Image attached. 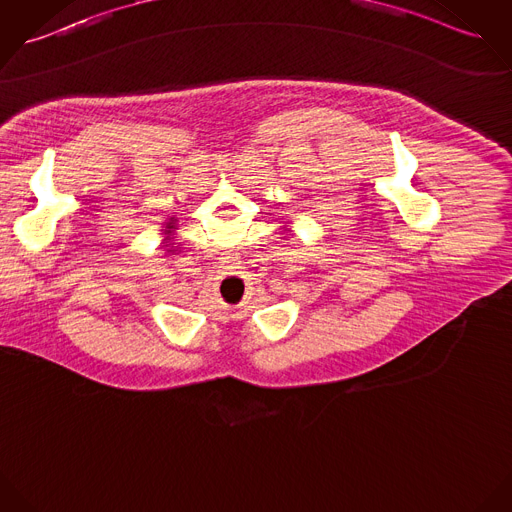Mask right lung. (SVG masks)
Segmentation results:
<instances>
[{"label": "right lung", "mask_w": 512, "mask_h": 512, "mask_svg": "<svg viewBox=\"0 0 512 512\" xmlns=\"http://www.w3.org/2000/svg\"><path fill=\"white\" fill-rule=\"evenodd\" d=\"M175 230H177V228H175V226H171V224H167V228H165V230H163V234H165V239H163V241H167V239H173V237H169V236H173V232H175ZM169 245H171V243H169ZM165 247H167V245H165ZM167 251H173V249H167Z\"/></svg>", "instance_id": "obj_1"}]
</instances>
